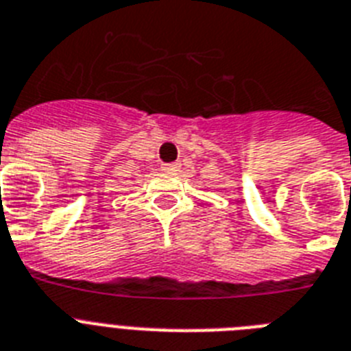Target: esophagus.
I'll use <instances>...</instances> for the list:
<instances>
[{
    "mask_svg": "<svg viewBox=\"0 0 351 351\" xmlns=\"http://www.w3.org/2000/svg\"><path fill=\"white\" fill-rule=\"evenodd\" d=\"M178 164L173 162V164H162V171H166V173H173V171H178Z\"/></svg>",
    "mask_w": 351,
    "mask_h": 351,
    "instance_id": "34e87169",
    "label": "esophagus"
}]
</instances>
